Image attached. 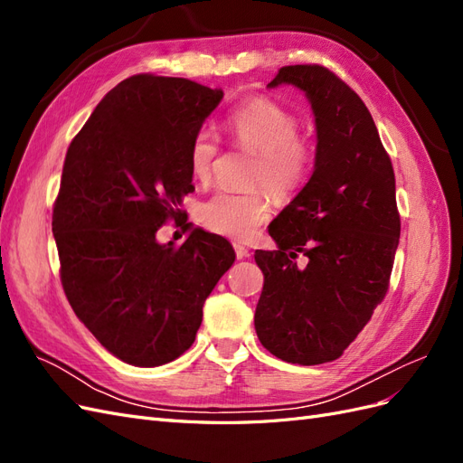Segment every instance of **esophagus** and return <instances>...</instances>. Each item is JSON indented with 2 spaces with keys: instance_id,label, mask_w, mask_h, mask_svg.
<instances>
[{
  "instance_id": "34e87169",
  "label": "esophagus",
  "mask_w": 463,
  "mask_h": 463,
  "mask_svg": "<svg viewBox=\"0 0 463 463\" xmlns=\"http://www.w3.org/2000/svg\"><path fill=\"white\" fill-rule=\"evenodd\" d=\"M233 249H235V255L237 259H247L249 257V249L241 243H233Z\"/></svg>"
}]
</instances>
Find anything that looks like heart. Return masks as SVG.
<instances>
[{
    "label": "heart",
    "mask_w": 463,
    "mask_h": 463,
    "mask_svg": "<svg viewBox=\"0 0 463 463\" xmlns=\"http://www.w3.org/2000/svg\"><path fill=\"white\" fill-rule=\"evenodd\" d=\"M226 131L237 146L257 154L253 184H264L276 194L296 193L311 174L313 148L299 135V119L266 98L237 106L226 118ZM218 156L213 133L199 131L189 148L191 172L208 181ZM272 213L270 199L262 191H218L201 206V220L208 230L233 240H249Z\"/></svg>",
    "instance_id": "1"
}]
</instances>
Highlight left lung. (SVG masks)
Listing matches in <instances>:
<instances>
[{
	"label": "left lung",
	"instance_id": "left-lung-1",
	"mask_svg": "<svg viewBox=\"0 0 463 463\" xmlns=\"http://www.w3.org/2000/svg\"><path fill=\"white\" fill-rule=\"evenodd\" d=\"M315 116V170L272 222L276 250H255L264 286L255 330L272 355L298 365L338 359L386 296L400 241L396 179L361 98L320 65L282 67ZM301 252L305 265L295 259Z\"/></svg>",
	"mask_w": 463,
	"mask_h": 463
}]
</instances>
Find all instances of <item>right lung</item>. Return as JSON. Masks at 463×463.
I'll return each mask as SVG.
<instances>
[{"instance_id":"1","label":"right lung","mask_w":463,"mask_h":463,"mask_svg":"<svg viewBox=\"0 0 463 463\" xmlns=\"http://www.w3.org/2000/svg\"><path fill=\"white\" fill-rule=\"evenodd\" d=\"M222 98L187 79L129 77L67 150L52 216L61 284L82 325L133 367L165 365L193 345L235 260L230 241L203 228L181 245L156 240L167 218L185 216L191 141Z\"/></svg>"}]
</instances>
